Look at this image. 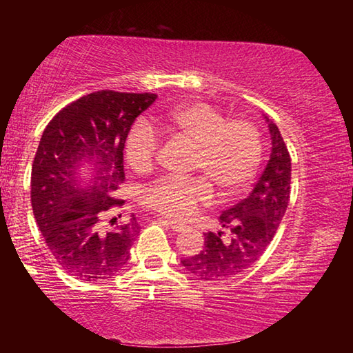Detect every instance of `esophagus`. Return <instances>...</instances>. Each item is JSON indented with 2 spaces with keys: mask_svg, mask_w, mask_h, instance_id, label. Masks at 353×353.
<instances>
[{
  "mask_svg": "<svg viewBox=\"0 0 353 353\" xmlns=\"http://www.w3.org/2000/svg\"><path fill=\"white\" fill-rule=\"evenodd\" d=\"M159 221H162V223H165L166 225L171 227V229L174 232H183L185 229H187V225L181 224V223H176V221H171V219H166V218H159Z\"/></svg>",
  "mask_w": 353,
  "mask_h": 353,
  "instance_id": "34e87169",
  "label": "esophagus"
}]
</instances>
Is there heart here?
<instances>
[{
  "mask_svg": "<svg viewBox=\"0 0 353 353\" xmlns=\"http://www.w3.org/2000/svg\"><path fill=\"white\" fill-rule=\"evenodd\" d=\"M149 123L159 132L193 145L190 168L201 174L162 177L143 190V204L163 216L187 219L199 207L210 204L212 186L223 199H232L243 194L259 176L263 139L252 121L227 119L213 105L193 101L157 112ZM150 127L139 121L126 137L124 155L135 172L149 171L157 159L160 141Z\"/></svg>",
  "mask_w": 353,
  "mask_h": 353,
  "instance_id": "heart-1",
  "label": "heart"
}]
</instances>
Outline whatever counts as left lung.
I'll use <instances>...</instances> for the list:
<instances>
[{"label":"left lung","instance_id":"8db88e82","mask_svg":"<svg viewBox=\"0 0 353 353\" xmlns=\"http://www.w3.org/2000/svg\"><path fill=\"white\" fill-rule=\"evenodd\" d=\"M272 151L270 162L246 199L219 214V223L230 230V240L223 232H207L204 249L182 260L185 270L201 280H225L238 276L260 259L270 246L290 204L291 157L283 137L270 123Z\"/></svg>","mask_w":353,"mask_h":353}]
</instances>
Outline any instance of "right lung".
<instances>
[{
  "mask_svg": "<svg viewBox=\"0 0 353 353\" xmlns=\"http://www.w3.org/2000/svg\"><path fill=\"white\" fill-rule=\"evenodd\" d=\"M155 93L99 90L73 101L48 123L31 172V204L45 243L63 271L83 282L105 280L129 260L140 227L110 218L124 201V143ZM94 165L88 183L77 170ZM121 216V214H119Z\"/></svg>",
  "mask_w": 353,
  "mask_h": 353,
  "instance_id": "add662e5",
  "label": "right lung"
}]
</instances>
